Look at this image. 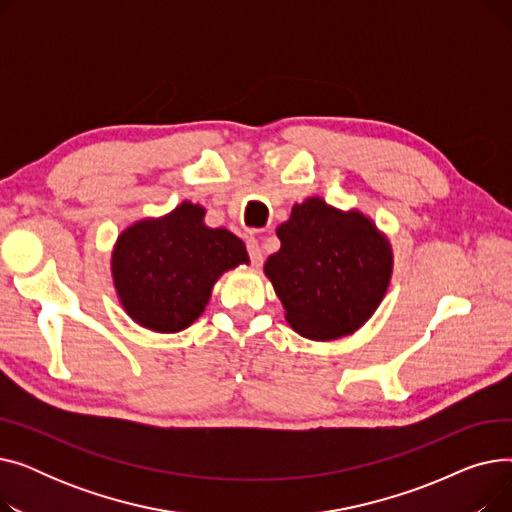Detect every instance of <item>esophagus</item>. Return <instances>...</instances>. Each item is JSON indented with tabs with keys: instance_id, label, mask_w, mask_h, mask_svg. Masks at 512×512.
Instances as JSON below:
<instances>
[{
	"instance_id": "obj_1",
	"label": "esophagus",
	"mask_w": 512,
	"mask_h": 512,
	"mask_svg": "<svg viewBox=\"0 0 512 512\" xmlns=\"http://www.w3.org/2000/svg\"><path fill=\"white\" fill-rule=\"evenodd\" d=\"M247 251H249V257H251V263L255 267H259L263 263V253H261V247H259L257 238H253V236L247 238Z\"/></svg>"
}]
</instances>
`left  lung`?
I'll list each match as a JSON object with an SVG mask.
<instances>
[{"mask_svg":"<svg viewBox=\"0 0 512 512\" xmlns=\"http://www.w3.org/2000/svg\"><path fill=\"white\" fill-rule=\"evenodd\" d=\"M282 247L265 261L294 332L334 340L359 330L382 303L392 276L388 238L361 211L311 197L276 230Z\"/></svg>","mask_w":512,"mask_h":512,"instance_id":"obj_1","label":"left lung"}]
</instances>
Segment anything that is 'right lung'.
<instances>
[{"mask_svg": "<svg viewBox=\"0 0 512 512\" xmlns=\"http://www.w3.org/2000/svg\"><path fill=\"white\" fill-rule=\"evenodd\" d=\"M191 201L157 220L126 228L112 253V276L124 311L153 332H180L203 313L218 278L249 263L247 247L226 228H207Z\"/></svg>", "mask_w": 512, "mask_h": 512, "instance_id": "1", "label": "right lung"}]
</instances>
